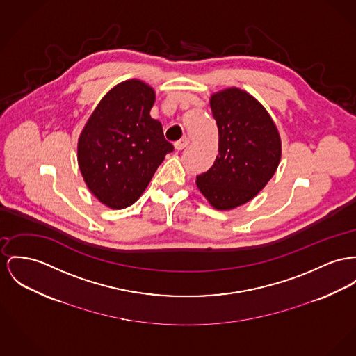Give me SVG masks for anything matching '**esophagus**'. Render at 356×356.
Instances as JSON below:
<instances>
[{"label": "esophagus", "instance_id": "obj_1", "mask_svg": "<svg viewBox=\"0 0 356 356\" xmlns=\"http://www.w3.org/2000/svg\"><path fill=\"white\" fill-rule=\"evenodd\" d=\"M189 139L188 138H182L181 140H178V142L175 143L174 145H175V149H178V151H181V149H184V148H186L188 145H189Z\"/></svg>", "mask_w": 356, "mask_h": 356}]
</instances>
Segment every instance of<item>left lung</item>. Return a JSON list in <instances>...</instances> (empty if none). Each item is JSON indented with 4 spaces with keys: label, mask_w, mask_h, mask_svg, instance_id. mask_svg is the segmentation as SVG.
Masks as SVG:
<instances>
[{
    "label": "left lung",
    "mask_w": 356,
    "mask_h": 356,
    "mask_svg": "<svg viewBox=\"0 0 356 356\" xmlns=\"http://www.w3.org/2000/svg\"><path fill=\"white\" fill-rule=\"evenodd\" d=\"M211 108L218 155L197 175V186L213 208L229 211L252 200L271 179L281 161V138L267 111L244 90L216 93Z\"/></svg>",
    "instance_id": "8db88e82"
}]
</instances>
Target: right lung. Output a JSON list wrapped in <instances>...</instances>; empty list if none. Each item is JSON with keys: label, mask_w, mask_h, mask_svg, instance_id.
Returning a JSON list of instances; mask_svg holds the SVG:
<instances>
[{"label": "right lung", "mask_w": 356, "mask_h": 356, "mask_svg": "<svg viewBox=\"0 0 356 356\" xmlns=\"http://www.w3.org/2000/svg\"><path fill=\"white\" fill-rule=\"evenodd\" d=\"M155 92L139 79L115 86L97 105L78 140V165L89 190L112 209L132 205L174 149L149 116Z\"/></svg>", "instance_id": "right-lung-1"}]
</instances>
